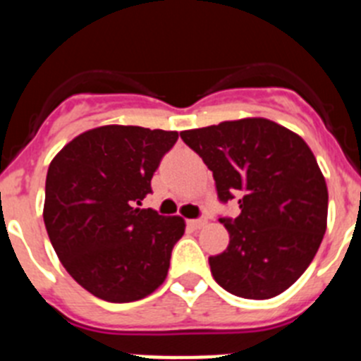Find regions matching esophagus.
<instances>
[{
    "instance_id": "esophagus-1",
    "label": "esophagus",
    "mask_w": 361,
    "mask_h": 361,
    "mask_svg": "<svg viewBox=\"0 0 361 361\" xmlns=\"http://www.w3.org/2000/svg\"><path fill=\"white\" fill-rule=\"evenodd\" d=\"M188 224H190L193 229H200V228H204V226L208 224V219H206V216H202V219L188 220Z\"/></svg>"
}]
</instances>
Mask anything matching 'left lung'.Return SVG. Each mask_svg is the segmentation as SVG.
<instances>
[{"instance_id": "1", "label": "left lung", "mask_w": 361, "mask_h": 361, "mask_svg": "<svg viewBox=\"0 0 361 361\" xmlns=\"http://www.w3.org/2000/svg\"><path fill=\"white\" fill-rule=\"evenodd\" d=\"M180 137L213 171L219 199L238 197L240 215L220 219L228 247L209 257L216 283L251 300L291 288L327 229L329 193L307 142L264 117L184 130Z\"/></svg>"}]
</instances>
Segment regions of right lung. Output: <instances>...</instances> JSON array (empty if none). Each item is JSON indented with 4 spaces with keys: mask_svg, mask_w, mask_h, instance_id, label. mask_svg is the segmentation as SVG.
I'll use <instances>...</instances> for the list:
<instances>
[{
    "mask_svg": "<svg viewBox=\"0 0 361 361\" xmlns=\"http://www.w3.org/2000/svg\"><path fill=\"white\" fill-rule=\"evenodd\" d=\"M177 132L106 124L73 137L52 159L43 220L75 282L114 304L146 298L168 276L183 216L142 206Z\"/></svg>",
    "mask_w": 361,
    "mask_h": 361,
    "instance_id": "right-lung-1",
    "label": "right lung"
}]
</instances>
